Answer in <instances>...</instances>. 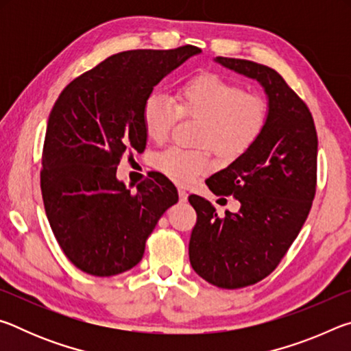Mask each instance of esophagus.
<instances>
[{
  "mask_svg": "<svg viewBox=\"0 0 351 351\" xmlns=\"http://www.w3.org/2000/svg\"><path fill=\"white\" fill-rule=\"evenodd\" d=\"M178 195H180V201H181V203H186L187 198H189L187 190L182 189V187H178Z\"/></svg>",
  "mask_w": 351,
  "mask_h": 351,
  "instance_id": "34e87169",
  "label": "esophagus"
}]
</instances>
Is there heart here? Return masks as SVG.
I'll use <instances>...</instances> for the list:
<instances>
[{"mask_svg":"<svg viewBox=\"0 0 351 351\" xmlns=\"http://www.w3.org/2000/svg\"><path fill=\"white\" fill-rule=\"evenodd\" d=\"M178 114L199 119L198 144H209L219 156L237 158L251 148L268 123L265 99L245 93L240 85L212 73L181 83L175 104L162 93H152L142 105V125L148 139L162 141ZM206 148L182 150L170 147L153 158L154 169L180 184L192 182L209 170Z\"/></svg>","mask_w":351,"mask_h":351,"instance_id":"1","label":"heart"}]
</instances>
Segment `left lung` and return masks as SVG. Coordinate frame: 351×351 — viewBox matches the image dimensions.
I'll list each match as a JSON object with an SVG mask.
<instances>
[{
    "label": "left lung",
    "mask_w": 351,
    "mask_h": 351,
    "mask_svg": "<svg viewBox=\"0 0 351 351\" xmlns=\"http://www.w3.org/2000/svg\"><path fill=\"white\" fill-rule=\"evenodd\" d=\"M213 62L257 80L268 99L257 142L206 181L213 193L234 195L239 212L218 217L206 198L189 197L198 217L190 265L206 282L237 289L269 276L299 235L316 193L317 134L308 106L277 71L240 58Z\"/></svg>",
    "instance_id": "obj_1"
}]
</instances>
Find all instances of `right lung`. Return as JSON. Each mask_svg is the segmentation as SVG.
Listing matches in <instances>:
<instances>
[{
    "instance_id": "obj_1",
    "label": "right lung",
    "mask_w": 351,
    "mask_h": 351,
    "mask_svg": "<svg viewBox=\"0 0 351 351\" xmlns=\"http://www.w3.org/2000/svg\"><path fill=\"white\" fill-rule=\"evenodd\" d=\"M198 54L195 46L119 52L58 96L46 128L41 195L58 245L86 274L117 276L138 265L159 218L178 203L164 175L153 173L132 193L116 170L123 153L145 150L142 105L153 88Z\"/></svg>"
}]
</instances>
